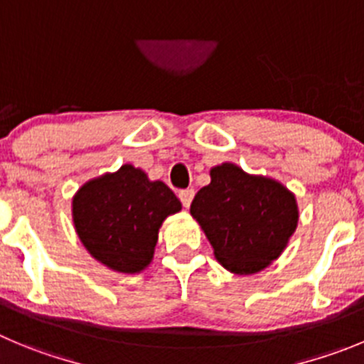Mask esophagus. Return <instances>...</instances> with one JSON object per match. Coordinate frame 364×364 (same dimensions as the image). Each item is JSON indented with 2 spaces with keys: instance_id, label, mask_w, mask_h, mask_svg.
Returning a JSON list of instances; mask_svg holds the SVG:
<instances>
[{
  "instance_id": "esophagus-1",
  "label": "esophagus",
  "mask_w": 364,
  "mask_h": 364,
  "mask_svg": "<svg viewBox=\"0 0 364 364\" xmlns=\"http://www.w3.org/2000/svg\"><path fill=\"white\" fill-rule=\"evenodd\" d=\"M179 199H181L183 206H185V208H188L190 203H192V199H193V190L192 188L179 190Z\"/></svg>"
}]
</instances>
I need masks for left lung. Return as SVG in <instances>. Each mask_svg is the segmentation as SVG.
Returning <instances> with one entry per match:
<instances>
[{
    "instance_id": "1",
    "label": "left lung",
    "mask_w": 364,
    "mask_h": 364,
    "mask_svg": "<svg viewBox=\"0 0 364 364\" xmlns=\"http://www.w3.org/2000/svg\"><path fill=\"white\" fill-rule=\"evenodd\" d=\"M190 215L224 269L255 274L284 253L296 232L300 210L284 183L224 161L210 168V185L196 193Z\"/></svg>"
}]
</instances>
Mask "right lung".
<instances>
[{
	"label": "right lung",
	"mask_w": 364,
	"mask_h": 364,
	"mask_svg": "<svg viewBox=\"0 0 364 364\" xmlns=\"http://www.w3.org/2000/svg\"><path fill=\"white\" fill-rule=\"evenodd\" d=\"M178 212L181 201L176 193L131 163L87 179L71 199L82 246L102 266L124 274L151 266L163 220Z\"/></svg>",
	"instance_id": "right-lung-1"
}]
</instances>
